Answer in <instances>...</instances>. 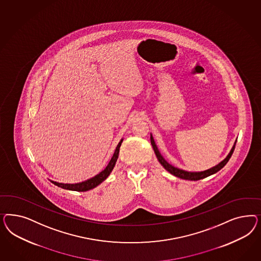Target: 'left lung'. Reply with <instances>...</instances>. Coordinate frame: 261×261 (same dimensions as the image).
I'll return each instance as SVG.
<instances>
[{
  "label": "left lung",
  "instance_id": "1",
  "mask_svg": "<svg viewBox=\"0 0 261 261\" xmlns=\"http://www.w3.org/2000/svg\"><path fill=\"white\" fill-rule=\"evenodd\" d=\"M150 141L152 147H153V149H154V152H155V154H156V156H157V159H158L160 164L164 166L169 173L172 174V175L178 177V178H181V179H184V180H190V181L201 180V179H204L205 177L211 176V175H213V174L216 173L217 171H219V170H220L221 168H223L224 166H226V164L229 162V160L230 159V157H231V155H232V153H233V150H234L236 143H237V141H236L233 146H232V148H231V150L229 151L228 156L224 159L221 163H219L217 166H214V167H212V168H210V169H207V170H205V171H201V172H189V171H186V170H182V169H180V168H177V167H175V166H171L170 164H168L166 160L164 159V157L161 155L158 147H157L156 143L154 142V139H153L152 135H150Z\"/></svg>",
  "mask_w": 261,
  "mask_h": 261
}]
</instances>
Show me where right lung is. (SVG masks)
<instances>
[{
	"instance_id": "1",
	"label": "right lung",
	"mask_w": 261,
	"mask_h": 261,
	"mask_svg": "<svg viewBox=\"0 0 261 261\" xmlns=\"http://www.w3.org/2000/svg\"><path fill=\"white\" fill-rule=\"evenodd\" d=\"M123 140H120L119 144L116 147V150L113 154V157L111 158L110 162L108 164V166L105 167V169L102 170L101 172L95 175V177L89 179L87 181L84 182H77V184H63V182H54L50 181L53 184H55L57 187L64 189V190H73V191H87V190H93L95 187H97L99 184L101 182L110 175L114 166L116 165V162L119 158V147L121 145V142Z\"/></svg>"
}]
</instances>
